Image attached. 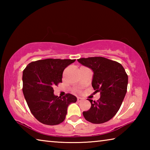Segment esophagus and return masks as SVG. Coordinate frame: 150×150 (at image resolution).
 <instances>
[{
	"instance_id": "1",
	"label": "esophagus",
	"mask_w": 150,
	"mask_h": 150,
	"mask_svg": "<svg viewBox=\"0 0 150 150\" xmlns=\"http://www.w3.org/2000/svg\"><path fill=\"white\" fill-rule=\"evenodd\" d=\"M83 100V98H81V97H77V101H78V102H80V101Z\"/></svg>"
}]
</instances>
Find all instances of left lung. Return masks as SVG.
<instances>
[{
  "label": "left lung",
  "instance_id": "obj_1",
  "mask_svg": "<svg viewBox=\"0 0 150 150\" xmlns=\"http://www.w3.org/2000/svg\"><path fill=\"white\" fill-rule=\"evenodd\" d=\"M77 61L93 70L92 86L100 95L97 101L88 98L91 106L83 112V116L93 124L110 120L120 109L126 95L128 77L125 69L120 63L103 57L80 58Z\"/></svg>",
  "mask_w": 150,
  "mask_h": 150
}]
</instances>
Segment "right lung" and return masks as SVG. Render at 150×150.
<instances>
[{
	"instance_id": "right-lung-1",
	"label": "right lung",
	"mask_w": 150,
	"mask_h": 150,
	"mask_svg": "<svg viewBox=\"0 0 150 150\" xmlns=\"http://www.w3.org/2000/svg\"><path fill=\"white\" fill-rule=\"evenodd\" d=\"M75 59H46L30 63L23 71L22 91L34 117L46 125H57L64 121L67 107L77 97L67 93L55 96L54 87L62 82L63 72Z\"/></svg>"
}]
</instances>
